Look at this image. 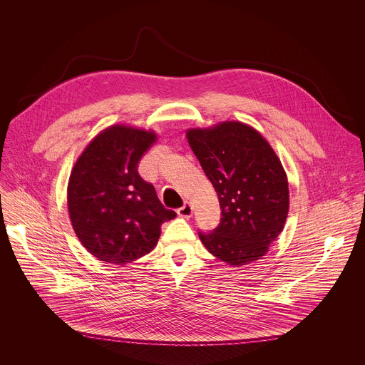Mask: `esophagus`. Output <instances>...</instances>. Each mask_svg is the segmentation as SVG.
Wrapping results in <instances>:
<instances>
[{
    "label": "esophagus",
    "instance_id": "1",
    "mask_svg": "<svg viewBox=\"0 0 365 365\" xmlns=\"http://www.w3.org/2000/svg\"><path fill=\"white\" fill-rule=\"evenodd\" d=\"M192 212H193V207H192V205L190 203H185L183 206H180L179 210H178V214H179V217H182V218H190L192 217Z\"/></svg>",
    "mask_w": 365,
    "mask_h": 365
}]
</instances>
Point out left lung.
<instances>
[{
  "label": "left lung",
  "mask_w": 365,
  "mask_h": 365,
  "mask_svg": "<svg viewBox=\"0 0 365 365\" xmlns=\"http://www.w3.org/2000/svg\"><path fill=\"white\" fill-rule=\"evenodd\" d=\"M189 144L217 190L221 221L199 238L231 266L263 257L282 232L289 212L283 166L258 131L242 123L189 130Z\"/></svg>",
  "instance_id": "1"
}]
</instances>
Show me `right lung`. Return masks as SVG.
I'll use <instances>...</instances> for the list:
<instances>
[{
	"instance_id": "obj_1",
	"label": "right lung",
	"mask_w": 365,
	"mask_h": 365,
	"mask_svg": "<svg viewBox=\"0 0 365 365\" xmlns=\"http://www.w3.org/2000/svg\"><path fill=\"white\" fill-rule=\"evenodd\" d=\"M154 141L150 131L114 125L98 134L75 163L68 186L72 227L101 262L127 264L148 254L162 224L176 217L138 173Z\"/></svg>"
}]
</instances>
